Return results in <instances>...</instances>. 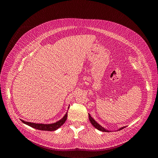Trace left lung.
I'll return each mask as SVG.
<instances>
[{
  "instance_id": "8db88e82",
  "label": "left lung",
  "mask_w": 158,
  "mask_h": 158,
  "mask_svg": "<svg viewBox=\"0 0 158 158\" xmlns=\"http://www.w3.org/2000/svg\"><path fill=\"white\" fill-rule=\"evenodd\" d=\"M89 121H90V123H92V125L94 127H95V128H96L98 129V130H99V131H102V132H109V131L106 130V129H105L104 128H103L102 127L100 126L98 123L95 122L94 119L92 117L90 116V114H89ZM123 128H123V127L121 128L120 129H119V131L121 130V129H123Z\"/></svg>"
}]
</instances>
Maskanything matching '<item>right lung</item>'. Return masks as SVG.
Masks as SVG:
<instances>
[{
    "label": "right lung",
    "instance_id": "obj_1",
    "mask_svg": "<svg viewBox=\"0 0 158 158\" xmlns=\"http://www.w3.org/2000/svg\"><path fill=\"white\" fill-rule=\"evenodd\" d=\"M67 113L68 112L65 114V115L63 117V118L60 119V121H57L56 123H52V124H49V125H44V124H35L30 122H26L23 120H21L22 123H23L26 125L30 126L32 128H34L37 130L40 131H54L56 129H58L60 126H62L66 121L67 118Z\"/></svg>",
    "mask_w": 158,
    "mask_h": 158
}]
</instances>
